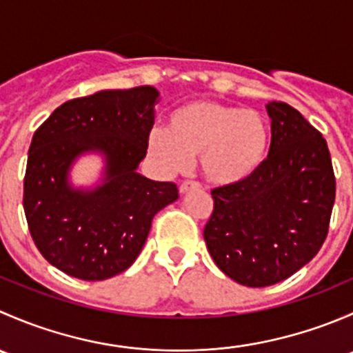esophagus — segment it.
I'll use <instances>...</instances> for the list:
<instances>
[{"label":"esophagus","mask_w":353,"mask_h":353,"mask_svg":"<svg viewBox=\"0 0 353 353\" xmlns=\"http://www.w3.org/2000/svg\"><path fill=\"white\" fill-rule=\"evenodd\" d=\"M199 188H201V184H199L198 181H184V183L179 186V193L184 194V193H188V191L199 190Z\"/></svg>","instance_id":"1"}]
</instances>
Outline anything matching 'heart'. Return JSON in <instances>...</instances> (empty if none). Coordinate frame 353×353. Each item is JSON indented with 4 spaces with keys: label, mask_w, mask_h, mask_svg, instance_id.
<instances>
[{
    "label": "heart",
    "mask_w": 353,
    "mask_h": 353,
    "mask_svg": "<svg viewBox=\"0 0 353 353\" xmlns=\"http://www.w3.org/2000/svg\"><path fill=\"white\" fill-rule=\"evenodd\" d=\"M148 154L163 169L183 170L199 155L210 183L232 186L251 177L265 162L270 128L254 109L216 101H193L167 117V130L148 137Z\"/></svg>",
    "instance_id": "1"
}]
</instances>
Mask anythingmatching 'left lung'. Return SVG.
I'll return each mask as SVG.
<instances>
[{
    "label": "left lung",
    "instance_id": "1",
    "mask_svg": "<svg viewBox=\"0 0 353 353\" xmlns=\"http://www.w3.org/2000/svg\"><path fill=\"white\" fill-rule=\"evenodd\" d=\"M266 109L268 157L243 183L212 190L213 212L203 230L216 266L245 287L282 282L318 254L336 191L323 134L285 102Z\"/></svg>",
    "mask_w": 353,
    "mask_h": 353
}]
</instances>
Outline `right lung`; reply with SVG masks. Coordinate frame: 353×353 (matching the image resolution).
<instances>
[{
    "label": "right lung",
    "instance_id": "add662e5",
    "mask_svg": "<svg viewBox=\"0 0 353 353\" xmlns=\"http://www.w3.org/2000/svg\"><path fill=\"white\" fill-rule=\"evenodd\" d=\"M154 87L104 90L59 105L32 137L23 177L28 232L42 256L88 282L130 268L152 219L179 198L174 183L137 172L154 128ZM87 150L108 157L106 183L92 194L71 190L69 163Z\"/></svg>",
    "mask_w": 353,
    "mask_h": 353
}]
</instances>
